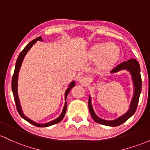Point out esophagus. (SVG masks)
Listing matches in <instances>:
<instances>
[{
    "label": "esophagus",
    "mask_w": 150,
    "mask_h": 150,
    "mask_svg": "<svg viewBox=\"0 0 150 150\" xmlns=\"http://www.w3.org/2000/svg\"><path fill=\"white\" fill-rule=\"evenodd\" d=\"M79 82L83 85H86L88 83V79L86 76H80L79 79Z\"/></svg>",
    "instance_id": "esophagus-1"
}]
</instances>
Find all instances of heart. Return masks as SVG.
I'll use <instances>...</instances> for the list:
<instances>
[{
	"instance_id": "1",
	"label": "heart",
	"mask_w": 150,
	"mask_h": 150,
	"mask_svg": "<svg viewBox=\"0 0 150 150\" xmlns=\"http://www.w3.org/2000/svg\"><path fill=\"white\" fill-rule=\"evenodd\" d=\"M120 50L117 45L109 43H97L88 52L90 60H99L101 67H109L115 64L120 57Z\"/></svg>"
}]
</instances>
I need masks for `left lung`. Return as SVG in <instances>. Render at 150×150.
Wrapping results in <instances>:
<instances>
[{
	"instance_id": "left-lung-1",
	"label": "left lung",
	"mask_w": 150,
	"mask_h": 150,
	"mask_svg": "<svg viewBox=\"0 0 150 150\" xmlns=\"http://www.w3.org/2000/svg\"><path fill=\"white\" fill-rule=\"evenodd\" d=\"M126 69L131 73L132 77L134 86V96L132 100L131 101V104L129 106L128 112L126 114H124L122 117H119L118 119L112 121H107L100 119L96 115L93 109L92 106H91V97H88V109H89L90 114H91V117L93 118L96 123L101 124V125H106V126L110 127H117L121 125L125 122L126 121L129 119L135 113L137 108L138 101H139V95L141 94L142 91V79L141 75H140V67L139 63L137 60L134 59H131L127 62H125L121 63L120 64L117 65V67L111 71V73H115V72L119 71Z\"/></svg>"
}]
</instances>
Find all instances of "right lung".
Here are the masks:
<instances>
[{
  "label": "right lung",
  "instance_id": "right-lung-1",
  "mask_svg": "<svg viewBox=\"0 0 150 150\" xmlns=\"http://www.w3.org/2000/svg\"><path fill=\"white\" fill-rule=\"evenodd\" d=\"M37 41H42V39H41V36L38 37V38H36V39H33V41H30V42L28 43V44L27 45L25 48H24L23 51L20 53L18 57L16 63L15 70H14V73H13V78H12V91H13V94L14 100H15L17 111H18V112L19 113V114H20L21 117L22 118H23L25 120H26L27 122H29L30 124L34 125V126H36L38 127H49V126H51V125H55V124L59 123V122H60L61 121L64 119V116H65L66 112H67V101L65 102V105H64V109H63V112H62V114H61V115L59 116L57 119H56V120L51 121V122H48V123H46V124L36 123V122H33V121L30 120L28 118H27L25 116H24L23 112H22L21 107V105H20V101H19V99H18V93H17L18 76V73H19V71H20L21 66L22 62H23V60L24 57H25V54H27V52L29 51V49L32 47V46H33V45L34 44V43H36ZM74 86H75L74 81H72L71 83L69 84V88H67V91H66V92H65V101L67 100V96H68V94L69 93V91H70V90L71 89V88L74 87Z\"/></svg>",
  "mask_w": 150,
  "mask_h": 150
}]
</instances>
